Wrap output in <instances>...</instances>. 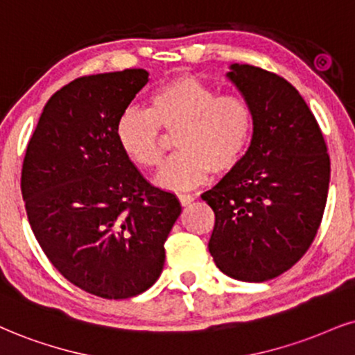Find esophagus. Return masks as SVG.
Instances as JSON below:
<instances>
[{
  "instance_id": "1",
  "label": "esophagus",
  "mask_w": 355,
  "mask_h": 355,
  "mask_svg": "<svg viewBox=\"0 0 355 355\" xmlns=\"http://www.w3.org/2000/svg\"><path fill=\"white\" fill-rule=\"evenodd\" d=\"M178 199H179V202H181V205H189L191 202H194V196L192 194H178Z\"/></svg>"
}]
</instances>
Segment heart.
<instances>
[{
	"label": "heart",
	"mask_w": 355,
	"mask_h": 355,
	"mask_svg": "<svg viewBox=\"0 0 355 355\" xmlns=\"http://www.w3.org/2000/svg\"><path fill=\"white\" fill-rule=\"evenodd\" d=\"M161 130L174 133L176 155L156 176L166 189H189L209 174H227L243 159L253 135V110L242 95L220 94L198 77H178L153 92L148 110L121 113L115 135L121 151L139 168L164 157Z\"/></svg>",
	"instance_id": "1"
}]
</instances>
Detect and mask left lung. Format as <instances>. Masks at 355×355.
<instances>
[{
    "mask_svg": "<svg viewBox=\"0 0 355 355\" xmlns=\"http://www.w3.org/2000/svg\"><path fill=\"white\" fill-rule=\"evenodd\" d=\"M227 77L253 110L240 164L200 198L216 214L209 252L217 268L260 283L308 252L324 214L331 161L313 112L290 82L248 64Z\"/></svg>",
    "mask_w": 355,
    "mask_h": 355,
    "instance_id": "8db88e82",
    "label": "left lung"
}]
</instances>
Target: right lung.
Here are the masks:
<instances>
[{"mask_svg":"<svg viewBox=\"0 0 355 355\" xmlns=\"http://www.w3.org/2000/svg\"><path fill=\"white\" fill-rule=\"evenodd\" d=\"M143 69L85 76L57 90L28 143L21 192L55 270L90 295L126 300L156 283L181 214L118 144L115 126L148 84Z\"/></svg>","mask_w":355,"mask_h":355,"instance_id":"right-lung-1","label":"right lung"}]
</instances>
